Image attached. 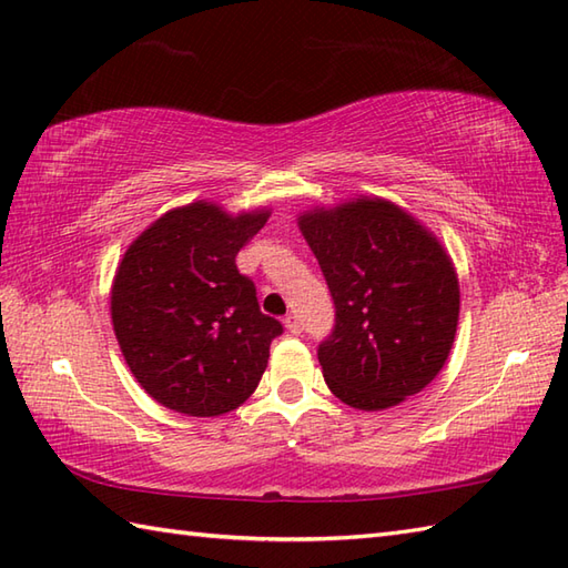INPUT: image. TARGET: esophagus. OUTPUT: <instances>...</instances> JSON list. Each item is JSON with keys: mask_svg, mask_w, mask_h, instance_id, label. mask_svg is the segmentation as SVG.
Returning a JSON list of instances; mask_svg holds the SVG:
<instances>
[{"mask_svg": "<svg viewBox=\"0 0 568 568\" xmlns=\"http://www.w3.org/2000/svg\"><path fill=\"white\" fill-rule=\"evenodd\" d=\"M283 322H285V327H287V332H291V334L303 332V322L297 320V315H285Z\"/></svg>", "mask_w": 568, "mask_h": 568, "instance_id": "obj_1", "label": "esophagus"}]
</instances>
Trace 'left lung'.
<instances>
[{
    "instance_id": "1",
    "label": "left lung",
    "mask_w": 568,
    "mask_h": 568,
    "mask_svg": "<svg viewBox=\"0 0 568 568\" xmlns=\"http://www.w3.org/2000/svg\"><path fill=\"white\" fill-rule=\"evenodd\" d=\"M334 300L317 346L329 390L356 409H385L442 371L458 322V283L439 241L385 200L300 216Z\"/></svg>"
}]
</instances>
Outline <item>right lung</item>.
I'll list each match as a JSON object with an SVG mask.
<instances>
[{"mask_svg": "<svg viewBox=\"0 0 568 568\" xmlns=\"http://www.w3.org/2000/svg\"><path fill=\"white\" fill-rule=\"evenodd\" d=\"M268 212L229 216L192 202L124 253L112 287L119 346L153 400L192 417L236 409L256 390L283 324L263 315L236 253Z\"/></svg>", "mask_w": 568, "mask_h": 568, "instance_id": "1", "label": "right lung"}]
</instances>
